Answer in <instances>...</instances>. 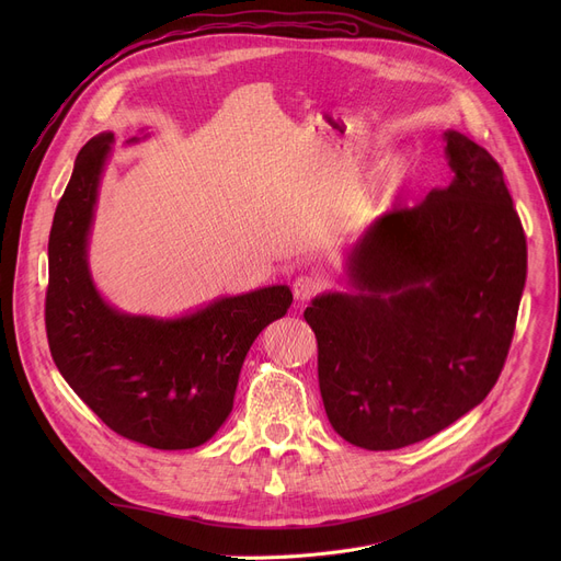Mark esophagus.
<instances>
[{
  "label": "esophagus",
  "instance_id": "34e87169",
  "mask_svg": "<svg viewBox=\"0 0 561 561\" xmlns=\"http://www.w3.org/2000/svg\"><path fill=\"white\" fill-rule=\"evenodd\" d=\"M322 288H325V279L318 277V275H300L296 277V282H293V296H296L298 302H307L311 300L316 293H320Z\"/></svg>",
  "mask_w": 561,
  "mask_h": 561
}]
</instances>
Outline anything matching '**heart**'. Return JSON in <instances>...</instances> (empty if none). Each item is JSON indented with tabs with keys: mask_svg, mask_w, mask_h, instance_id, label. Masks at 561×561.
<instances>
[{
	"mask_svg": "<svg viewBox=\"0 0 561 561\" xmlns=\"http://www.w3.org/2000/svg\"><path fill=\"white\" fill-rule=\"evenodd\" d=\"M409 174H411L409 157L404 152H391L377 163L370 180V191L379 197H385L398 186H402L409 180Z\"/></svg>",
	"mask_w": 561,
	"mask_h": 561,
	"instance_id": "b5f03b06",
	"label": "heart"
}]
</instances>
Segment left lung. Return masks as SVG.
Segmentation results:
<instances>
[{
	"label": "left lung",
	"instance_id": "obj_1",
	"mask_svg": "<svg viewBox=\"0 0 561 561\" xmlns=\"http://www.w3.org/2000/svg\"><path fill=\"white\" fill-rule=\"evenodd\" d=\"M453 180L373 220L345 252L347 290L305 311L336 434L398 450L478 407L505 366L525 288V233L493 157L444 131Z\"/></svg>",
	"mask_w": 561,
	"mask_h": 561
}]
</instances>
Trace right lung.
<instances>
[{"label": "right lung", "mask_w": 561, "mask_h": 561, "mask_svg": "<svg viewBox=\"0 0 561 561\" xmlns=\"http://www.w3.org/2000/svg\"><path fill=\"white\" fill-rule=\"evenodd\" d=\"M150 134L140 131L125 145ZM113 131L88 140L49 231L47 341L72 391L121 436L157 450L206 444L227 421L248 350L282 318L286 284L222 296L188 313L159 318L127 313L104 300L88 245Z\"/></svg>", "instance_id": "obj_1"}]
</instances>
